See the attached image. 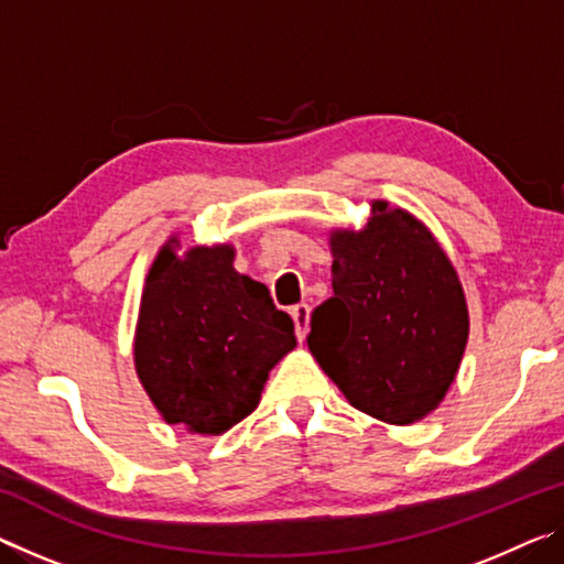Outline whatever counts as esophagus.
<instances>
[{"label": "esophagus", "mask_w": 564, "mask_h": 564, "mask_svg": "<svg viewBox=\"0 0 564 564\" xmlns=\"http://www.w3.org/2000/svg\"><path fill=\"white\" fill-rule=\"evenodd\" d=\"M293 316V326H295V338L303 340L305 333H308V318H311V308L305 303H299L291 308Z\"/></svg>", "instance_id": "esophagus-1"}]
</instances>
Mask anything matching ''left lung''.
Wrapping results in <instances>:
<instances>
[{"mask_svg": "<svg viewBox=\"0 0 564 564\" xmlns=\"http://www.w3.org/2000/svg\"><path fill=\"white\" fill-rule=\"evenodd\" d=\"M333 295L311 313L308 348L350 405L393 425L437 408L467 343L457 273L427 228L386 202L336 231Z\"/></svg>", "mask_w": 564, "mask_h": 564, "instance_id": "8db88e82", "label": "left lung"}]
</instances>
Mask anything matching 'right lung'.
<instances>
[{"mask_svg":"<svg viewBox=\"0 0 564 564\" xmlns=\"http://www.w3.org/2000/svg\"><path fill=\"white\" fill-rule=\"evenodd\" d=\"M293 346L291 316L263 283L234 269L231 246H198L184 259L171 243L161 248L141 295L133 360L166 423L226 433L253 413L269 370Z\"/></svg>","mask_w":564,"mask_h":564,"instance_id":"obj_1","label":"right lung"}]
</instances>
